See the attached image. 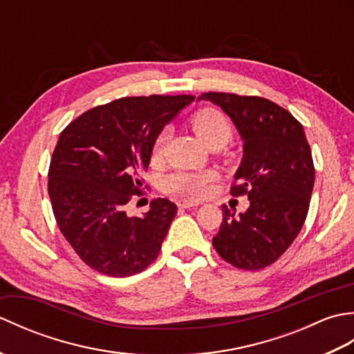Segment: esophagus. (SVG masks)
Segmentation results:
<instances>
[{"label": "esophagus", "mask_w": 354, "mask_h": 354, "mask_svg": "<svg viewBox=\"0 0 354 354\" xmlns=\"http://www.w3.org/2000/svg\"><path fill=\"white\" fill-rule=\"evenodd\" d=\"M198 205H201V202H198V201H187V199H184V201H179L178 202V207H181V208H193V207H198Z\"/></svg>", "instance_id": "1"}]
</instances>
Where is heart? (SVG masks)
Listing matches in <instances>:
<instances>
[{
  "label": "heart",
  "mask_w": 354,
  "mask_h": 354,
  "mask_svg": "<svg viewBox=\"0 0 354 354\" xmlns=\"http://www.w3.org/2000/svg\"><path fill=\"white\" fill-rule=\"evenodd\" d=\"M194 132L204 140L209 147L213 146H225L232 138V123L230 118L214 108H202L194 112L190 118ZM170 135L169 127L156 133L152 145V158L155 161L161 160L167 145ZM214 171L202 170V171H175L171 175L165 176L162 181V189L167 193L181 194L187 198H202L209 192L214 179Z\"/></svg>",
  "instance_id": "b5f03b06"
}]
</instances>
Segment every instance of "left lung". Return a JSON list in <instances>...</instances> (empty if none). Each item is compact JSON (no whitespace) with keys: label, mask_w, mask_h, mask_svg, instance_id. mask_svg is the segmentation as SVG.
Listing matches in <instances>:
<instances>
[{"label":"left lung","mask_w":354,"mask_h":354,"mask_svg":"<svg viewBox=\"0 0 354 354\" xmlns=\"http://www.w3.org/2000/svg\"><path fill=\"white\" fill-rule=\"evenodd\" d=\"M198 100L219 104L245 141L230 192L236 198L246 194L250 208L236 217L222 205L213 246L232 266L263 269L286 252L309 213L315 165L303 124L265 97L209 91Z\"/></svg>","instance_id":"left-lung-1"}]
</instances>
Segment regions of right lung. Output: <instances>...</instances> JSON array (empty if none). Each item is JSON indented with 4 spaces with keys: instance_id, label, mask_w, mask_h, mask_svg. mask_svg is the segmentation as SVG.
Instances as JSON below:
<instances>
[{
    "instance_id": "right-lung-1",
    "label": "right lung",
    "mask_w": 354,
    "mask_h": 354,
    "mask_svg": "<svg viewBox=\"0 0 354 354\" xmlns=\"http://www.w3.org/2000/svg\"><path fill=\"white\" fill-rule=\"evenodd\" d=\"M194 95L123 97L79 115L59 135L48 169L53 214L66 242L88 266L131 277L156 260L178 208L150 202L141 217L126 214L142 196L152 145L165 123Z\"/></svg>"
}]
</instances>
